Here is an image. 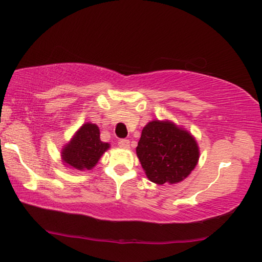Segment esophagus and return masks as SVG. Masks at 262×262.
Instances as JSON below:
<instances>
[{"label": "esophagus", "mask_w": 262, "mask_h": 262, "mask_svg": "<svg viewBox=\"0 0 262 262\" xmlns=\"http://www.w3.org/2000/svg\"><path fill=\"white\" fill-rule=\"evenodd\" d=\"M118 144H119V147L122 148V149H128V148H129V140H126V139L120 140V141H119Z\"/></svg>", "instance_id": "1"}]
</instances>
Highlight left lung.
<instances>
[{
	"mask_svg": "<svg viewBox=\"0 0 262 262\" xmlns=\"http://www.w3.org/2000/svg\"><path fill=\"white\" fill-rule=\"evenodd\" d=\"M136 154L148 179L177 184L187 178L199 161L194 137L171 121H150L142 129Z\"/></svg>",
	"mask_w": 262,
	"mask_h": 262,
	"instance_id": "left-lung-1",
	"label": "left lung"
}]
</instances>
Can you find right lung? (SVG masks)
<instances>
[{
  "label": "right lung",
  "instance_id": "obj_1",
  "mask_svg": "<svg viewBox=\"0 0 262 262\" xmlns=\"http://www.w3.org/2000/svg\"><path fill=\"white\" fill-rule=\"evenodd\" d=\"M108 148L110 144L100 140L98 126L86 122L62 149V161L79 171L91 170Z\"/></svg>",
  "mask_w": 262,
  "mask_h": 262
}]
</instances>
